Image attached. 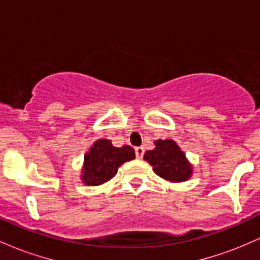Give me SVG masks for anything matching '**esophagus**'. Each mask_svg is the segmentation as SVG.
<instances>
[{
	"label": "esophagus",
	"mask_w": 260,
	"mask_h": 260,
	"mask_svg": "<svg viewBox=\"0 0 260 260\" xmlns=\"http://www.w3.org/2000/svg\"><path fill=\"white\" fill-rule=\"evenodd\" d=\"M143 155H144V148H143V147H137L136 148V156L138 157V159H142Z\"/></svg>",
	"instance_id": "34e87169"
}]
</instances>
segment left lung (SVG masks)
<instances>
[{"mask_svg": "<svg viewBox=\"0 0 260 260\" xmlns=\"http://www.w3.org/2000/svg\"><path fill=\"white\" fill-rule=\"evenodd\" d=\"M155 149L145 151L144 160L153 166L154 172L170 182H184L193 174L186 154L172 139L155 140Z\"/></svg>", "mask_w": 260, "mask_h": 260, "instance_id": "left-lung-1", "label": "left lung"}]
</instances>
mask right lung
Segmentation results:
<instances>
[{
  "label": "right lung",
  "mask_w": 260,
  "mask_h": 260,
  "mask_svg": "<svg viewBox=\"0 0 260 260\" xmlns=\"http://www.w3.org/2000/svg\"><path fill=\"white\" fill-rule=\"evenodd\" d=\"M134 157L136 153L129 145L116 148L111 140L99 139L84 155V166L80 178L86 186H100L115 177L122 164Z\"/></svg>",
  "instance_id": "obj_1"
}]
</instances>
